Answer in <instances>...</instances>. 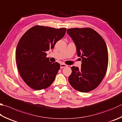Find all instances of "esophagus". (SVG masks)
<instances>
[{"label": "esophagus", "instance_id": "1", "mask_svg": "<svg viewBox=\"0 0 122 122\" xmlns=\"http://www.w3.org/2000/svg\"><path fill=\"white\" fill-rule=\"evenodd\" d=\"M67 65H66L65 64H61V68H63L64 67H67Z\"/></svg>", "mask_w": 122, "mask_h": 122}]
</instances>
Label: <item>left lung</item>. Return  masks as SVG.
Wrapping results in <instances>:
<instances>
[{"label": "left lung", "mask_w": 122, "mask_h": 122, "mask_svg": "<svg viewBox=\"0 0 122 122\" xmlns=\"http://www.w3.org/2000/svg\"><path fill=\"white\" fill-rule=\"evenodd\" d=\"M67 33L74 41L81 67L72 66L68 81L73 88L88 92L100 84L106 73L108 63L107 46L99 34L92 29L72 28Z\"/></svg>", "instance_id": "obj_1"}]
</instances>
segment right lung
<instances>
[{
  "instance_id": "right-lung-1",
  "label": "right lung",
  "mask_w": 122,
  "mask_h": 122,
  "mask_svg": "<svg viewBox=\"0 0 122 122\" xmlns=\"http://www.w3.org/2000/svg\"><path fill=\"white\" fill-rule=\"evenodd\" d=\"M66 31L64 27L56 29L36 25L20 39L16 50L18 70L23 81L32 89H46L54 82L61 66L57 62L49 61L46 52L53 49Z\"/></svg>"
}]
</instances>
